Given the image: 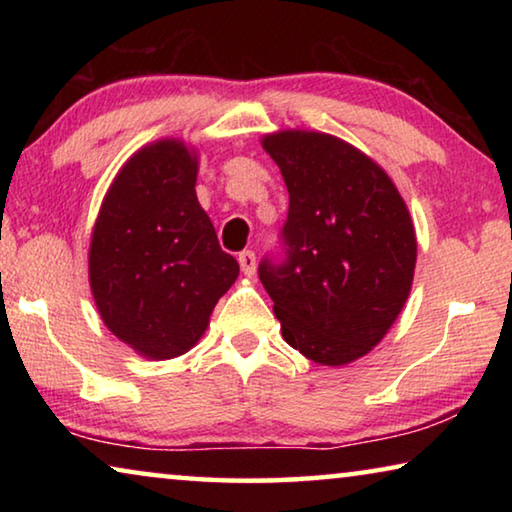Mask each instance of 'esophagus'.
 I'll use <instances>...</instances> for the list:
<instances>
[{
  "label": "esophagus",
  "instance_id": "esophagus-1",
  "mask_svg": "<svg viewBox=\"0 0 512 512\" xmlns=\"http://www.w3.org/2000/svg\"><path fill=\"white\" fill-rule=\"evenodd\" d=\"M255 253L253 250H244V253H239V266L241 271H244V275H253L255 273Z\"/></svg>",
  "mask_w": 512,
  "mask_h": 512
}]
</instances>
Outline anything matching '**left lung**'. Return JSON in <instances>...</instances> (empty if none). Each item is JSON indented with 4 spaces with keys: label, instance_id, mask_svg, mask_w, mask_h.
I'll use <instances>...</instances> for the list:
<instances>
[{
    "label": "left lung",
    "instance_id": "left-lung-1",
    "mask_svg": "<svg viewBox=\"0 0 512 512\" xmlns=\"http://www.w3.org/2000/svg\"><path fill=\"white\" fill-rule=\"evenodd\" d=\"M289 189L284 259L259 280L282 336L320 366H345L384 339L409 298L418 241L393 180L366 153L316 131L262 137Z\"/></svg>",
    "mask_w": 512,
    "mask_h": 512
}]
</instances>
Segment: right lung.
<instances>
[{"mask_svg":"<svg viewBox=\"0 0 512 512\" xmlns=\"http://www.w3.org/2000/svg\"><path fill=\"white\" fill-rule=\"evenodd\" d=\"M196 173L183 140L146 144L112 180L92 230L90 287L101 320L146 359L192 350L239 275L198 203Z\"/></svg>","mask_w":512,"mask_h":512,"instance_id":"right-lung-1","label":"right lung"}]
</instances>
